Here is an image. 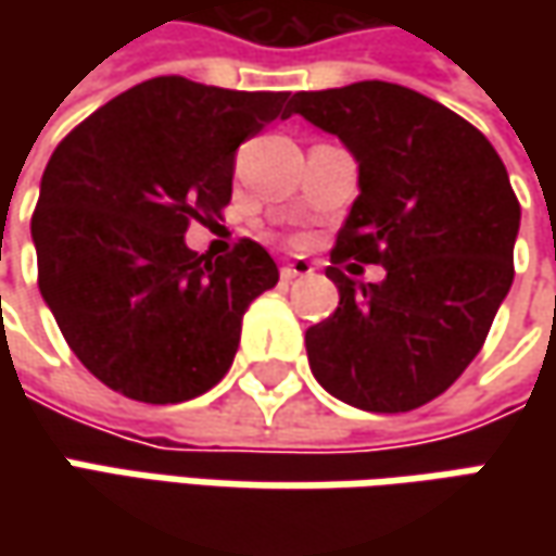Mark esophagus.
I'll return each mask as SVG.
<instances>
[{"label": "esophagus", "mask_w": 556, "mask_h": 556, "mask_svg": "<svg viewBox=\"0 0 556 556\" xmlns=\"http://www.w3.org/2000/svg\"><path fill=\"white\" fill-rule=\"evenodd\" d=\"M315 268H312V263H306V260H296V263H288V266H281V281H293V278H306V275H312Z\"/></svg>", "instance_id": "34e87169"}]
</instances>
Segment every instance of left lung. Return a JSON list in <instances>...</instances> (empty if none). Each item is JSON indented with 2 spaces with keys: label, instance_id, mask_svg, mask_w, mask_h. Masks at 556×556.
I'll return each instance as SVG.
<instances>
[{
  "label": "left lung",
  "instance_id": "obj_1",
  "mask_svg": "<svg viewBox=\"0 0 556 556\" xmlns=\"http://www.w3.org/2000/svg\"><path fill=\"white\" fill-rule=\"evenodd\" d=\"M290 104L358 161L328 266L340 306L306 331L312 374L362 412L420 408L477 358L514 281L520 201L507 169L473 123L395 83L296 92ZM346 258L388 278L358 286L336 268Z\"/></svg>",
  "mask_w": 556,
  "mask_h": 556
}]
</instances>
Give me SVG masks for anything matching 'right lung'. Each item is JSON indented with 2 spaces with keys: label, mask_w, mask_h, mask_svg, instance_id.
<instances>
[{
  "label": "right lung",
  "mask_w": 556,
  "mask_h": 556,
  "mask_svg": "<svg viewBox=\"0 0 556 556\" xmlns=\"http://www.w3.org/2000/svg\"><path fill=\"white\" fill-rule=\"evenodd\" d=\"M288 96L154 76L54 148L30 223L39 293L104 387L173 405L231 368L247 306L278 266L250 238L206 260L185 231L223 216L238 148L290 117Z\"/></svg>",
  "instance_id": "add662e5"
}]
</instances>
